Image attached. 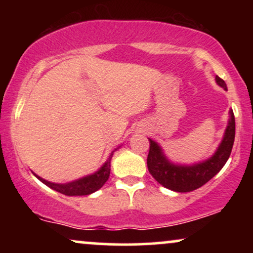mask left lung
Returning a JSON list of instances; mask_svg holds the SVG:
<instances>
[{"mask_svg":"<svg viewBox=\"0 0 253 253\" xmlns=\"http://www.w3.org/2000/svg\"><path fill=\"white\" fill-rule=\"evenodd\" d=\"M216 83L227 90L225 81L215 77ZM236 136V120L233 110L229 109V120L225 134L219 147L211 158L202 163L193 165H179L171 163L165 157L163 150L156 141L149 139L150 151L147 156V168L153 178L159 184L177 193H188L202 187L222 169L228 161Z\"/></svg>","mask_w":253,"mask_h":253,"instance_id":"obj_1","label":"left lung"}]
</instances>
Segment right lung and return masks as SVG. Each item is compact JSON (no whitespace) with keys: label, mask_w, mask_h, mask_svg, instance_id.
Wrapping results in <instances>:
<instances>
[{"label":"right lung","mask_w":253,"mask_h":253,"mask_svg":"<svg viewBox=\"0 0 253 253\" xmlns=\"http://www.w3.org/2000/svg\"><path fill=\"white\" fill-rule=\"evenodd\" d=\"M117 150V149H115ZM114 151L110 153L109 158L107 159V162L102 167L98 169L96 172L91 173L82 178H78L76 181H72L69 183H52L46 181V179L42 178L38 175L34 173V176L38 179H40L43 184H46L47 187H50L51 189L58 191V193L64 194L66 196H82V195H89V194L95 193V191L103 187V184L108 181L109 173H110V161H112V157Z\"/></svg>","instance_id":"right-lung-1"}]
</instances>
